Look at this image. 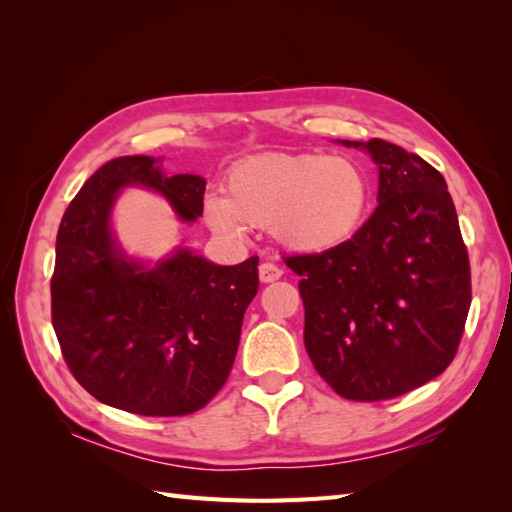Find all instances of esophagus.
<instances>
[{
	"label": "esophagus",
	"mask_w": 512,
	"mask_h": 512,
	"mask_svg": "<svg viewBox=\"0 0 512 512\" xmlns=\"http://www.w3.org/2000/svg\"><path fill=\"white\" fill-rule=\"evenodd\" d=\"M281 275H284V270H281L277 264L264 262L259 266V279H262L264 284H273V281H277Z\"/></svg>",
	"instance_id": "obj_1"
}]
</instances>
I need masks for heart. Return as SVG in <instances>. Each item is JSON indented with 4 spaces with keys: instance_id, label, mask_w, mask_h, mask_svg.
<instances>
[{
    "instance_id": "1",
    "label": "heart",
    "mask_w": 512,
    "mask_h": 512,
    "mask_svg": "<svg viewBox=\"0 0 512 512\" xmlns=\"http://www.w3.org/2000/svg\"><path fill=\"white\" fill-rule=\"evenodd\" d=\"M369 211V182L350 158L323 154H259L226 176V195L204 200L215 233L242 237L248 226L273 228L281 244L321 253L345 244Z\"/></svg>"
}]
</instances>
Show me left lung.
<instances>
[{
	"instance_id": "obj_1",
	"label": "left lung",
	"mask_w": 512,
	"mask_h": 512,
	"mask_svg": "<svg viewBox=\"0 0 512 512\" xmlns=\"http://www.w3.org/2000/svg\"><path fill=\"white\" fill-rule=\"evenodd\" d=\"M363 147L378 165L374 213L345 244L284 262L301 277L314 369L339 396L376 402L451 365L471 308V266L442 173L387 140Z\"/></svg>"
}]
</instances>
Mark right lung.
<instances>
[{"label":"right lung","instance_id":"obj_1","mask_svg":"<svg viewBox=\"0 0 512 512\" xmlns=\"http://www.w3.org/2000/svg\"><path fill=\"white\" fill-rule=\"evenodd\" d=\"M125 184L167 195L182 220L202 215L200 176L167 178L162 160L149 156L105 162L63 213L52 328L65 365L96 400L138 416H187L209 405L231 374L244 312L259 288V257L215 266L178 250L151 270L127 262L110 233Z\"/></svg>","mask_w":512,"mask_h":512}]
</instances>
